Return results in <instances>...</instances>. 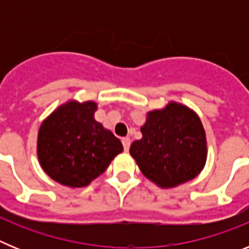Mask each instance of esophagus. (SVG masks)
Returning a JSON list of instances; mask_svg holds the SVG:
<instances>
[{"instance_id":"34e87169","label":"esophagus","mask_w":249,"mask_h":249,"mask_svg":"<svg viewBox=\"0 0 249 249\" xmlns=\"http://www.w3.org/2000/svg\"><path fill=\"white\" fill-rule=\"evenodd\" d=\"M122 144H123V148H124V151L127 152L129 149V146H131V140H129L128 137H123Z\"/></svg>"}]
</instances>
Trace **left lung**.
<instances>
[{
  "label": "left lung",
  "mask_w": 249,
  "mask_h": 249,
  "mask_svg": "<svg viewBox=\"0 0 249 249\" xmlns=\"http://www.w3.org/2000/svg\"><path fill=\"white\" fill-rule=\"evenodd\" d=\"M142 138L129 153L141 172L160 187L184 183L202 171L207 157L206 133L199 117L186 106L171 102L147 114Z\"/></svg>",
  "instance_id": "obj_1"
}]
</instances>
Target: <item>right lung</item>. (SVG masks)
<instances>
[{"mask_svg":"<svg viewBox=\"0 0 249 249\" xmlns=\"http://www.w3.org/2000/svg\"><path fill=\"white\" fill-rule=\"evenodd\" d=\"M96 109L97 105L92 101H71L39 127V163L52 179L63 186H87L123 151L121 141L94 120Z\"/></svg>","mask_w":249,"mask_h":249,"instance_id":"obj_1","label":"right lung"}]
</instances>
